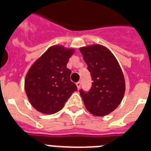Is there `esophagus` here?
<instances>
[{"label":"esophagus","mask_w":151,"mask_h":151,"mask_svg":"<svg viewBox=\"0 0 151 151\" xmlns=\"http://www.w3.org/2000/svg\"><path fill=\"white\" fill-rule=\"evenodd\" d=\"M76 86H77V88H78V90H79L80 86H81V83H80V82H78V83H76Z\"/></svg>","instance_id":"obj_1"}]
</instances>
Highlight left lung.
<instances>
[{"instance_id": "1", "label": "left lung", "mask_w": 151, "mask_h": 151, "mask_svg": "<svg viewBox=\"0 0 151 151\" xmlns=\"http://www.w3.org/2000/svg\"><path fill=\"white\" fill-rule=\"evenodd\" d=\"M79 50L93 80L90 91H79L84 105L94 116L108 115L117 108L124 95L122 69L115 56L104 45L94 44Z\"/></svg>"}]
</instances>
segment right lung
<instances>
[{
    "label": "right lung",
    "mask_w": 151,
    "mask_h": 151,
    "mask_svg": "<svg viewBox=\"0 0 151 151\" xmlns=\"http://www.w3.org/2000/svg\"><path fill=\"white\" fill-rule=\"evenodd\" d=\"M74 49L55 45L36 60L28 70L24 80L27 99L36 110L53 114L65 106L77 86L71 79L67 68Z\"/></svg>",
    "instance_id": "1"
}]
</instances>
